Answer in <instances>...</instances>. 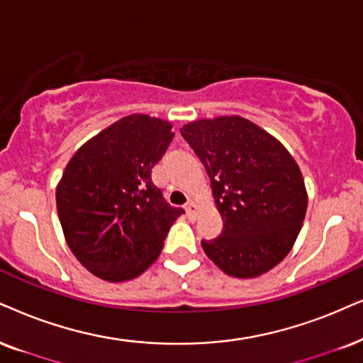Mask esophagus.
Masks as SVG:
<instances>
[{
    "instance_id": "34e87169",
    "label": "esophagus",
    "mask_w": 363,
    "mask_h": 363,
    "mask_svg": "<svg viewBox=\"0 0 363 363\" xmlns=\"http://www.w3.org/2000/svg\"><path fill=\"white\" fill-rule=\"evenodd\" d=\"M184 209H186V214L189 216V218H192V216H194L196 206H194V203H192V201H189V203H187V204L184 206Z\"/></svg>"
}]
</instances>
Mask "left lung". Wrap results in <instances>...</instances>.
<instances>
[{
  "instance_id": "8db88e82",
  "label": "left lung",
  "mask_w": 363,
  "mask_h": 363,
  "mask_svg": "<svg viewBox=\"0 0 363 363\" xmlns=\"http://www.w3.org/2000/svg\"><path fill=\"white\" fill-rule=\"evenodd\" d=\"M211 179L223 231L201 245L236 278H255L290 253L306 213L300 167L279 142L242 117L196 121L181 128Z\"/></svg>"
}]
</instances>
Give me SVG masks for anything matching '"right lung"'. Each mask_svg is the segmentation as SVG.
<instances>
[{
    "label": "right lung",
    "mask_w": 363,
    "mask_h": 363,
    "mask_svg": "<svg viewBox=\"0 0 363 363\" xmlns=\"http://www.w3.org/2000/svg\"><path fill=\"white\" fill-rule=\"evenodd\" d=\"M174 139L169 122L142 113L112 123L77 150L57 187V209L77 259L107 281L137 278L157 259L184 209L152 182Z\"/></svg>",
    "instance_id": "obj_1"
}]
</instances>
